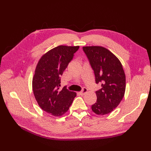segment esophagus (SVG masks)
Listing matches in <instances>:
<instances>
[{
  "instance_id": "1",
  "label": "esophagus",
  "mask_w": 151,
  "mask_h": 151,
  "mask_svg": "<svg viewBox=\"0 0 151 151\" xmlns=\"http://www.w3.org/2000/svg\"><path fill=\"white\" fill-rule=\"evenodd\" d=\"M87 92H88V89H87L86 88H83V89L82 90L81 92H79V94L83 96V95H84Z\"/></svg>"
}]
</instances>
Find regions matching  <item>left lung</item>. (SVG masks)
Listing matches in <instances>:
<instances>
[{"label": "left lung", "instance_id": "8db88e82", "mask_svg": "<svg viewBox=\"0 0 151 151\" xmlns=\"http://www.w3.org/2000/svg\"><path fill=\"white\" fill-rule=\"evenodd\" d=\"M101 89L96 91L97 101L91 106L94 113L104 115L111 113L124 96L126 77L120 61L107 48L101 46L83 47Z\"/></svg>", "mask_w": 151, "mask_h": 151}]
</instances>
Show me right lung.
<instances>
[{
	"instance_id": "add662e5",
	"label": "right lung",
	"mask_w": 151,
	"mask_h": 151,
	"mask_svg": "<svg viewBox=\"0 0 151 151\" xmlns=\"http://www.w3.org/2000/svg\"><path fill=\"white\" fill-rule=\"evenodd\" d=\"M79 46L60 45L42 56L36 65L32 81L35 98L43 111L55 116L65 114L76 96V93L62 88L60 76Z\"/></svg>"
}]
</instances>
